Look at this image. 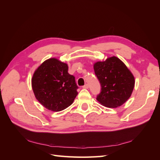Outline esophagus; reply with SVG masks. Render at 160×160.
I'll return each mask as SVG.
<instances>
[{
	"mask_svg": "<svg viewBox=\"0 0 160 160\" xmlns=\"http://www.w3.org/2000/svg\"><path fill=\"white\" fill-rule=\"evenodd\" d=\"M83 89H88L89 88V85L88 84H85V85L83 86Z\"/></svg>",
	"mask_w": 160,
	"mask_h": 160,
	"instance_id": "1",
	"label": "esophagus"
}]
</instances>
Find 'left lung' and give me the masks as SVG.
Wrapping results in <instances>:
<instances>
[{
  "instance_id": "left-lung-1",
  "label": "left lung",
  "mask_w": 160,
  "mask_h": 160,
  "mask_svg": "<svg viewBox=\"0 0 160 160\" xmlns=\"http://www.w3.org/2000/svg\"><path fill=\"white\" fill-rule=\"evenodd\" d=\"M93 69L101 87L97 97L100 104L116 108L126 102L133 92L135 78L124 62L113 56L95 62Z\"/></svg>"
}]
</instances>
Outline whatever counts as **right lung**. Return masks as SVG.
<instances>
[{
  "label": "right lung",
  "mask_w": 160,
  "mask_h": 160,
  "mask_svg": "<svg viewBox=\"0 0 160 160\" xmlns=\"http://www.w3.org/2000/svg\"><path fill=\"white\" fill-rule=\"evenodd\" d=\"M31 85L38 102L56 112L68 108L78 94L75 77L68 72V65L56 58L45 61L38 67Z\"/></svg>",
  "instance_id": "right-lung-1"
}]
</instances>
